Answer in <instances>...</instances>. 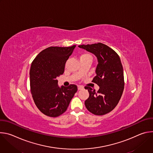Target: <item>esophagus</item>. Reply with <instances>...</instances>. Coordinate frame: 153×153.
<instances>
[{"instance_id": "obj_1", "label": "esophagus", "mask_w": 153, "mask_h": 153, "mask_svg": "<svg viewBox=\"0 0 153 153\" xmlns=\"http://www.w3.org/2000/svg\"><path fill=\"white\" fill-rule=\"evenodd\" d=\"M77 88H78V90H82L83 88V86H82L81 85H78L77 86Z\"/></svg>"}]
</instances>
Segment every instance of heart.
I'll return each mask as SVG.
<instances>
[{"label":"heart","instance_id":"1","mask_svg":"<svg viewBox=\"0 0 153 153\" xmlns=\"http://www.w3.org/2000/svg\"><path fill=\"white\" fill-rule=\"evenodd\" d=\"M91 57V58H92V57H91V56L90 54H87V53H85V54H82V55L80 56V57Z\"/></svg>","mask_w":153,"mask_h":153}]
</instances>
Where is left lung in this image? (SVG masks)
<instances>
[{"mask_svg": "<svg viewBox=\"0 0 153 153\" xmlns=\"http://www.w3.org/2000/svg\"><path fill=\"white\" fill-rule=\"evenodd\" d=\"M94 54L98 61L92 82L99 86L97 91L85 86L90 96L85 105L90 113L102 116L111 111L118 104L124 89L123 67L119 55L102 43L78 46Z\"/></svg>", "mask_w": 153, "mask_h": 153, "instance_id": "obj_1", "label": "left lung"}]
</instances>
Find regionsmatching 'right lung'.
<instances>
[{"label": "right lung", "mask_w": 153, "mask_h": 153, "mask_svg": "<svg viewBox=\"0 0 153 153\" xmlns=\"http://www.w3.org/2000/svg\"><path fill=\"white\" fill-rule=\"evenodd\" d=\"M75 47H48L42 51L31 63L30 78L32 97L39 110L47 116L56 117L66 111L77 91L76 85L60 88L56 79L63 73L65 63Z\"/></svg>", "instance_id": "1"}]
</instances>
